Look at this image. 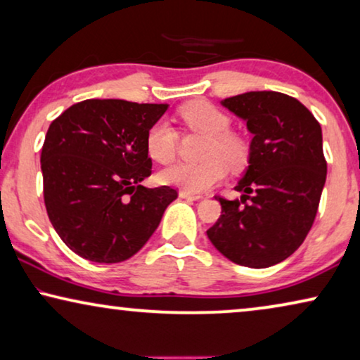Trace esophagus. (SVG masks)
<instances>
[{
	"label": "esophagus",
	"instance_id": "esophagus-1",
	"mask_svg": "<svg viewBox=\"0 0 360 360\" xmlns=\"http://www.w3.org/2000/svg\"><path fill=\"white\" fill-rule=\"evenodd\" d=\"M179 195H180V198L193 200V201H198V200L203 198V196H201V195H193V193H188V191H184V190H180Z\"/></svg>",
	"mask_w": 360,
	"mask_h": 360
}]
</instances>
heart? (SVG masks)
Masks as SVG:
<instances>
[{
    "instance_id": "obj_1",
    "label": "heart",
    "mask_w": 360,
    "mask_h": 360,
    "mask_svg": "<svg viewBox=\"0 0 360 360\" xmlns=\"http://www.w3.org/2000/svg\"><path fill=\"white\" fill-rule=\"evenodd\" d=\"M181 120L190 129L208 136L200 164H175L159 174V181L188 193L200 195L218 185L226 176L228 167L240 169L248 162V146L238 134L229 131L228 115L208 101H191L180 110ZM146 149L150 159L169 164L179 150V132L169 121L159 120L146 134Z\"/></svg>"
}]
</instances>
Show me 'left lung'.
Masks as SVG:
<instances>
[{
	"label": "left lung",
	"mask_w": 360,
	"mask_h": 360,
	"mask_svg": "<svg viewBox=\"0 0 360 360\" xmlns=\"http://www.w3.org/2000/svg\"><path fill=\"white\" fill-rule=\"evenodd\" d=\"M221 105L245 121L252 134L249 160L221 216L206 231L231 262L265 269L297 250L311 229L326 181L321 126L297 98L248 91Z\"/></svg>",
	"instance_id": "1"
}]
</instances>
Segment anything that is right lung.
<instances>
[{
	"instance_id": "add662e5",
	"label": "right lung",
	"mask_w": 360,
	"mask_h": 360,
	"mask_svg": "<svg viewBox=\"0 0 360 360\" xmlns=\"http://www.w3.org/2000/svg\"><path fill=\"white\" fill-rule=\"evenodd\" d=\"M169 105L85 100L49 126L41 169L49 219L80 257L116 264L142 249L179 193L146 188V134Z\"/></svg>"
}]
</instances>
